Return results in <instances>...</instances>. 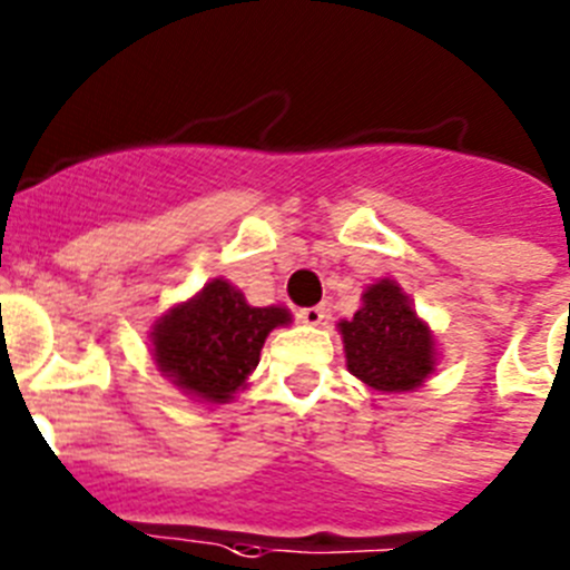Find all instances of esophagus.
Wrapping results in <instances>:
<instances>
[{
    "mask_svg": "<svg viewBox=\"0 0 570 570\" xmlns=\"http://www.w3.org/2000/svg\"><path fill=\"white\" fill-rule=\"evenodd\" d=\"M325 316H327V311H325V307H322V305L302 307V311H299V320L305 322V325H311V327L322 325V322H325Z\"/></svg>",
    "mask_w": 570,
    "mask_h": 570,
    "instance_id": "esophagus-1",
    "label": "esophagus"
}]
</instances>
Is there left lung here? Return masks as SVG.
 <instances>
[{
  "instance_id": "obj_1",
  "label": "left lung",
  "mask_w": 570,
  "mask_h": 570,
  "mask_svg": "<svg viewBox=\"0 0 570 570\" xmlns=\"http://www.w3.org/2000/svg\"><path fill=\"white\" fill-rule=\"evenodd\" d=\"M336 327L347 370L373 393H412L435 373V333L390 276L367 285L353 320H342Z\"/></svg>"
}]
</instances>
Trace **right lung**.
<instances>
[{
    "label": "right lung",
    "instance_id": "1",
    "mask_svg": "<svg viewBox=\"0 0 570 570\" xmlns=\"http://www.w3.org/2000/svg\"><path fill=\"white\" fill-rule=\"evenodd\" d=\"M291 320L288 307L248 305L243 291L217 276L160 313L149 333V353L158 373L183 395L200 404H228L248 387L268 333Z\"/></svg>",
    "mask_w": 570,
    "mask_h": 570
}]
</instances>
